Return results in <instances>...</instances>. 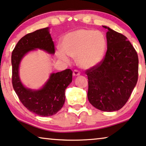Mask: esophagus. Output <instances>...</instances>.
I'll use <instances>...</instances> for the list:
<instances>
[{
	"mask_svg": "<svg viewBox=\"0 0 146 146\" xmlns=\"http://www.w3.org/2000/svg\"><path fill=\"white\" fill-rule=\"evenodd\" d=\"M80 71L77 70V69H75L73 72V76H79V75H80Z\"/></svg>",
	"mask_w": 146,
	"mask_h": 146,
	"instance_id": "obj_1",
	"label": "esophagus"
}]
</instances>
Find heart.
Instances as JSON below:
<instances>
[{
	"instance_id": "heart-1",
	"label": "heart",
	"mask_w": 146,
	"mask_h": 146,
	"mask_svg": "<svg viewBox=\"0 0 146 146\" xmlns=\"http://www.w3.org/2000/svg\"><path fill=\"white\" fill-rule=\"evenodd\" d=\"M62 52H58L60 59L69 62L67 56L77 58V64L82 68L97 66L104 58L106 41L103 34L88 29H80L69 33L63 38Z\"/></svg>"
}]
</instances>
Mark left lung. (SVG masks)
Here are the masks:
<instances>
[{
    "mask_svg": "<svg viewBox=\"0 0 146 146\" xmlns=\"http://www.w3.org/2000/svg\"><path fill=\"white\" fill-rule=\"evenodd\" d=\"M108 49L101 62L86 70L88 101L103 111L120 110L131 95L138 81V57L136 50L123 34L106 26Z\"/></svg>",
    "mask_w": 146,
    "mask_h": 146,
    "instance_id": "1",
    "label": "left lung"
}]
</instances>
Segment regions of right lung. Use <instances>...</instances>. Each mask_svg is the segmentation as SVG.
Listing matches in <instances>:
<instances>
[{
	"instance_id": "1",
	"label": "right lung",
	"mask_w": 146,
	"mask_h": 146,
	"mask_svg": "<svg viewBox=\"0 0 146 146\" xmlns=\"http://www.w3.org/2000/svg\"><path fill=\"white\" fill-rule=\"evenodd\" d=\"M35 48L54 54L55 48L48 28L36 30L23 36L12 53V82L18 98L25 107L34 113L42 117L55 115L64 106L66 88L72 81L73 72L67 69L52 73L42 88L32 90L25 88L19 80L18 69L21 60L28 52Z\"/></svg>"
}]
</instances>
